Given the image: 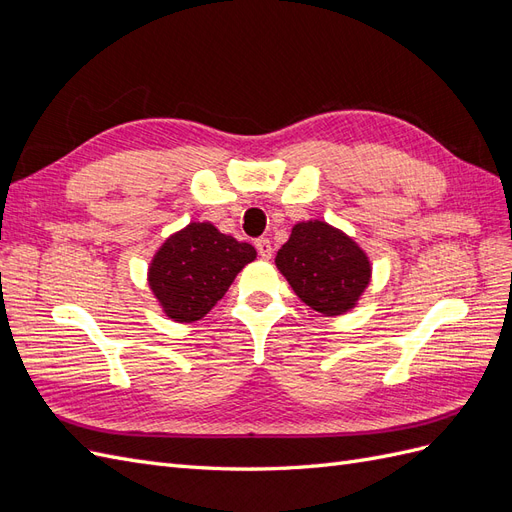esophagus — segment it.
Instances as JSON below:
<instances>
[{
  "label": "esophagus",
  "instance_id": "obj_1",
  "mask_svg": "<svg viewBox=\"0 0 512 512\" xmlns=\"http://www.w3.org/2000/svg\"><path fill=\"white\" fill-rule=\"evenodd\" d=\"M256 250H258L260 258H265V260H269L273 256V247H271V241L267 237L256 239Z\"/></svg>",
  "mask_w": 512,
  "mask_h": 512
}]
</instances>
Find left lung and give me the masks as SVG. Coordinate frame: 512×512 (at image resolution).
<instances>
[{"instance_id": "obj_1", "label": "left lung", "mask_w": 512, "mask_h": 512, "mask_svg": "<svg viewBox=\"0 0 512 512\" xmlns=\"http://www.w3.org/2000/svg\"><path fill=\"white\" fill-rule=\"evenodd\" d=\"M275 265L297 297L324 316L346 314L371 280L367 254L327 222L294 224Z\"/></svg>"}]
</instances>
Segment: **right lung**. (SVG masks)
<instances>
[{"mask_svg":"<svg viewBox=\"0 0 512 512\" xmlns=\"http://www.w3.org/2000/svg\"><path fill=\"white\" fill-rule=\"evenodd\" d=\"M254 258L250 243L222 235L209 222H192L170 235L153 256L149 288L168 318L194 322L211 312Z\"/></svg>","mask_w":512,"mask_h":512,"instance_id":"right-lung-1","label":"right lung"}]
</instances>
